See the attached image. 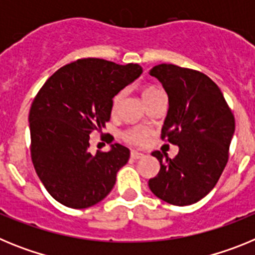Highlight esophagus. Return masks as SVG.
<instances>
[{
    "label": "esophagus",
    "mask_w": 255,
    "mask_h": 255,
    "mask_svg": "<svg viewBox=\"0 0 255 255\" xmlns=\"http://www.w3.org/2000/svg\"><path fill=\"white\" fill-rule=\"evenodd\" d=\"M131 158L132 159H140V158H143L144 157V154L143 153H140V152H136V150H131Z\"/></svg>",
    "instance_id": "esophagus-1"
}]
</instances>
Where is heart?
<instances>
[{"label": "heart", "mask_w": 255, "mask_h": 255, "mask_svg": "<svg viewBox=\"0 0 255 255\" xmlns=\"http://www.w3.org/2000/svg\"><path fill=\"white\" fill-rule=\"evenodd\" d=\"M162 91L157 89L154 87H148L145 88L141 93V97H143L144 102L147 103L148 101L152 100L153 97L157 96L158 93H161ZM124 92H120L119 94H116V97L114 98V105H112V108L116 110V107L119 106L120 101L123 100ZM149 130L144 129V128H130V129L125 130L123 132V139L126 141V143L131 144V145H138V147H141L144 144L147 143L148 139H149Z\"/></svg>", "instance_id": "b5f03b06"}]
</instances>
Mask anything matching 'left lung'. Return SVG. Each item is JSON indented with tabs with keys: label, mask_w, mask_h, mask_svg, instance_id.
Returning <instances> with one entry per match:
<instances>
[{
	"label": "left lung",
	"mask_w": 255,
	"mask_h": 255,
	"mask_svg": "<svg viewBox=\"0 0 255 255\" xmlns=\"http://www.w3.org/2000/svg\"><path fill=\"white\" fill-rule=\"evenodd\" d=\"M150 75L168 96L162 140L179 145L173 158L159 150L158 175L148 181L155 197L173 204L197 203L215 188L229 161L235 117L224 94L211 78L193 69L161 64Z\"/></svg>",
	"instance_id": "1"
}]
</instances>
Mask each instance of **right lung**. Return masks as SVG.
<instances>
[{
  "mask_svg": "<svg viewBox=\"0 0 255 255\" xmlns=\"http://www.w3.org/2000/svg\"><path fill=\"white\" fill-rule=\"evenodd\" d=\"M143 73L140 65L79 58L47 79L29 111L30 155L51 197L69 208L105 199L130 150L114 144L110 152H89L91 132L105 128L114 98ZM112 141V140H111Z\"/></svg>",
  "mask_w": 255,
  "mask_h": 255,
  "instance_id": "right-lung-1",
  "label": "right lung"
}]
</instances>
